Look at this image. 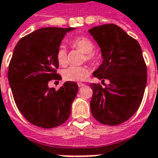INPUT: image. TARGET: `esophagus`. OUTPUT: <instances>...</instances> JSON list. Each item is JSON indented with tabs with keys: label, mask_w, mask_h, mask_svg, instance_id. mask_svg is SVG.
<instances>
[{
	"label": "esophagus",
	"mask_w": 158,
	"mask_h": 158,
	"mask_svg": "<svg viewBox=\"0 0 158 158\" xmlns=\"http://www.w3.org/2000/svg\"><path fill=\"white\" fill-rule=\"evenodd\" d=\"M77 85H78V87H83V86H84V84L82 83V82H78Z\"/></svg>",
	"instance_id": "34e87169"
}]
</instances>
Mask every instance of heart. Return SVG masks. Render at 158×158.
Returning a JSON list of instances; mask_svg holds the SVG:
<instances>
[{"mask_svg":"<svg viewBox=\"0 0 158 158\" xmlns=\"http://www.w3.org/2000/svg\"><path fill=\"white\" fill-rule=\"evenodd\" d=\"M72 45L80 49L82 52L86 53V60L94 62L97 60V55L93 52L95 46L93 42L86 37H78L72 40ZM56 60L60 66H65L68 63L67 50L63 46H60L56 52ZM89 73V70L85 67L70 66L62 71V77L66 81L70 82H80L82 81Z\"/></svg>","mask_w":158,"mask_h":158,"instance_id":"heart-1","label":"heart"}]
</instances>
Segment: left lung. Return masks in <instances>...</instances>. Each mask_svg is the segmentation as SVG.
Here are the masks:
<instances>
[{"instance_id": "left-lung-1", "label": "left lung", "mask_w": 158, "mask_h": 158, "mask_svg": "<svg viewBox=\"0 0 158 158\" xmlns=\"http://www.w3.org/2000/svg\"><path fill=\"white\" fill-rule=\"evenodd\" d=\"M89 32L98 44L103 57L93 76L110 82L105 88L90 83L91 113L102 124H121L136 112L143 100L147 67L142 48L137 40L112 23L95 26Z\"/></svg>"}]
</instances>
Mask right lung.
<instances>
[{"instance_id":"obj_1","label":"right lung","mask_w":158,"mask_h":158,"mask_svg":"<svg viewBox=\"0 0 158 158\" xmlns=\"http://www.w3.org/2000/svg\"><path fill=\"white\" fill-rule=\"evenodd\" d=\"M75 28L46 27L22 38L9 62L8 78L14 100L23 117L31 124L52 128L68 120L78 85L66 82L56 90L48 87L56 73V52L67 32Z\"/></svg>"}]
</instances>
